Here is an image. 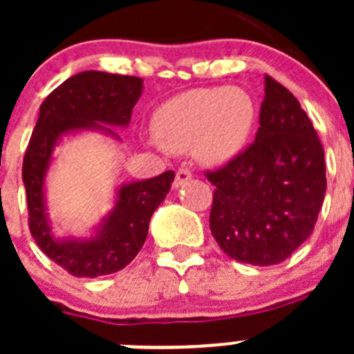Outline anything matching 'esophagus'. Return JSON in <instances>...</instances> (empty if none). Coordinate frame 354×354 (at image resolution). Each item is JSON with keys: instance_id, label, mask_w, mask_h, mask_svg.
<instances>
[{"instance_id": "34e87169", "label": "esophagus", "mask_w": 354, "mask_h": 354, "mask_svg": "<svg viewBox=\"0 0 354 354\" xmlns=\"http://www.w3.org/2000/svg\"><path fill=\"white\" fill-rule=\"evenodd\" d=\"M188 180H192V171L188 167H180L176 171V178H174V187H181L183 183H187Z\"/></svg>"}]
</instances>
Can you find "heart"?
Returning a JSON list of instances; mask_svg holds the SVG:
<instances>
[{
	"label": "heart",
	"instance_id": "b5f03b06",
	"mask_svg": "<svg viewBox=\"0 0 354 354\" xmlns=\"http://www.w3.org/2000/svg\"><path fill=\"white\" fill-rule=\"evenodd\" d=\"M255 123V102L238 87L194 88L167 99L152 116L157 144L169 152L194 149L197 159L219 164L243 149Z\"/></svg>",
	"mask_w": 354,
	"mask_h": 354
}]
</instances>
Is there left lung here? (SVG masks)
Instances as JSON below:
<instances>
[{
	"mask_svg": "<svg viewBox=\"0 0 354 354\" xmlns=\"http://www.w3.org/2000/svg\"><path fill=\"white\" fill-rule=\"evenodd\" d=\"M255 142L205 178L214 185L210 233L231 259L284 262L315 227L327 188L324 147L308 114L266 75Z\"/></svg>",
	"mask_w": 354,
	"mask_h": 354,
	"instance_id": "left-lung-1",
	"label": "left lung"
}]
</instances>
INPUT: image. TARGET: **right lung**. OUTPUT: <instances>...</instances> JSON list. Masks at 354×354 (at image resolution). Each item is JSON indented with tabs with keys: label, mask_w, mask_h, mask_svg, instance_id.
I'll return each instance as SVG.
<instances>
[{
	"label": "right lung",
	"mask_w": 354,
	"mask_h": 354,
	"mask_svg": "<svg viewBox=\"0 0 354 354\" xmlns=\"http://www.w3.org/2000/svg\"><path fill=\"white\" fill-rule=\"evenodd\" d=\"M140 94L142 78L88 70L63 82L41 104L22 166L28 230L39 248L75 277L108 276L137 257L147 238L152 214L169 194L174 171L123 185L116 207L95 238L58 241L51 236L46 219L42 192L53 147L68 131L106 128L101 123L127 127Z\"/></svg>",
	"instance_id": "1"
}]
</instances>
